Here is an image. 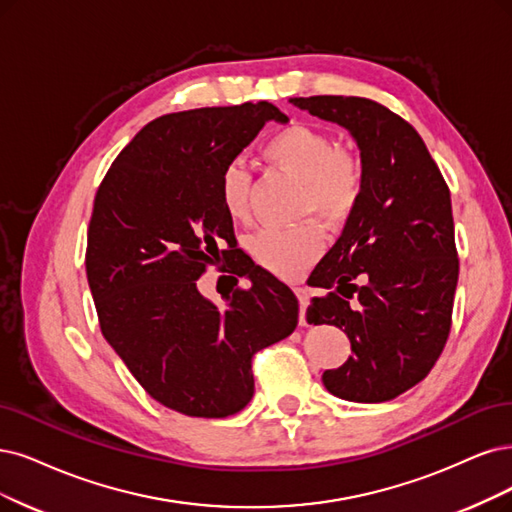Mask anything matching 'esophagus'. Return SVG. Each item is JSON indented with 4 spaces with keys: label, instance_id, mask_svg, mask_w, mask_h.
<instances>
[{
    "label": "esophagus",
    "instance_id": "1",
    "mask_svg": "<svg viewBox=\"0 0 512 512\" xmlns=\"http://www.w3.org/2000/svg\"><path fill=\"white\" fill-rule=\"evenodd\" d=\"M293 291L299 299V323L306 325V308H308V301H310V291L304 285H295Z\"/></svg>",
    "mask_w": 512,
    "mask_h": 512
}]
</instances>
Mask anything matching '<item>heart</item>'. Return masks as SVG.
I'll return each mask as SVG.
<instances>
[{
    "label": "heart",
    "mask_w": 512,
    "mask_h": 512,
    "mask_svg": "<svg viewBox=\"0 0 512 512\" xmlns=\"http://www.w3.org/2000/svg\"><path fill=\"white\" fill-rule=\"evenodd\" d=\"M263 156L301 185L299 215H314L329 227L344 225L354 215L365 187L363 162L339 149L325 130L291 124L266 143ZM219 200L232 221H251V175L240 160L223 166ZM251 251L266 270L293 276L323 251V232L314 223L263 230L251 240Z\"/></svg>",
    "instance_id": "1"
}]
</instances>
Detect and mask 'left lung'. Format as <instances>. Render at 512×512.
Masks as SVG:
<instances>
[{
	"label": "left lung",
	"instance_id": "left-lung-1",
	"mask_svg": "<svg viewBox=\"0 0 512 512\" xmlns=\"http://www.w3.org/2000/svg\"><path fill=\"white\" fill-rule=\"evenodd\" d=\"M291 103L348 128L365 168L361 202L310 276L327 295L312 297L308 323L335 325L352 344L323 382L346 401H392L430 373L451 331L460 259L449 187L418 130L382 103L333 94Z\"/></svg>",
	"mask_w": 512,
	"mask_h": 512
}]
</instances>
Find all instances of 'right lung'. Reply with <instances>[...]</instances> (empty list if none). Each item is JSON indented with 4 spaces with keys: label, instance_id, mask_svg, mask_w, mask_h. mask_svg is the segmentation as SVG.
<instances>
[{
    "label": "right lung",
    "instance_id": "obj_1",
    "mask_svg": "<svg viewBox=\"0 0 512 512\" xmlns=\"http://www.w3.org/2000/svg\"><path fill=\"white\" fill-rule=\"evenodd\" d=\"M268 120L287 116L268 101L166 113L120 151L94 196L86 276L101 331L151 399L192 418L244 409L253 356L299 323L295 293L249 261L238 276L251 287L225 308L196 289L236 244L221 170Z\"/></svg>",
    "mask_w": 512,
    "mask_h": 512
}]
</instances>
